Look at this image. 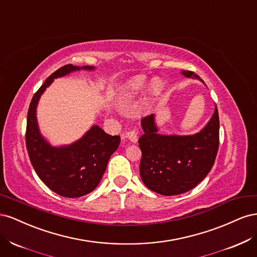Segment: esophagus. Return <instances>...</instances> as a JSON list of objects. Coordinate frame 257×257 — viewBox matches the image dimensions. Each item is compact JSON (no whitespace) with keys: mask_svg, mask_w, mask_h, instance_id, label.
I'll use <instances>...</instances> for the list:
<instances>
[{"mask_svg":"<svg viewBox=\"0 0 257 257\" xmlns=\"http://www.w3.org/2000/svg\"><path fill=\"white\" fill-rule=\"evenodd\" d=\"M125 136L127 137V139H128L131 143L135 144L137 142V134H136L135 131H128V132H126Z\"/></svg>","mask_w":257,"mask_h":257,"instance_id":"1","label":"esophagus"}]
</instances>
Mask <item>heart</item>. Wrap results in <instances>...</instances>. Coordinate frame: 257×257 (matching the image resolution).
<instances>
[{
    "instance_id": "obj_1",
    "label": "heart",
    "mask_w": 257,
    "mask_h": 257,
    "mask_svg": "<svg viewBox=\"0 0 257 257\" xmlns=\"http://www.w3.org/2000/svg\"><path fill=\"white\" fill-rule=\"evenodd\" d=\"M149 88L157 90L159 87L157 85V82H149L144 77H136L134 80H132L126 85L125 90H124L123 98L125 100L136 98L139 95H142Z\"/></svg>"
}]
</instances>
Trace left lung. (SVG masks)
Wrapping results in <instances>:
<instances>
[{"label": "left lung", "mask_w": 257, "mask_h": 257, "mask_svg": "<svg viewBox=\"0 0 257 257\" xmlns=\"http://www.w3.org/2000/svg\"><path fill=\"white\" fill-rule=\"evenodd\" d=\"M181 74L205 84L193 72L182 71ZM142 127L144 134L138 141L143 153L139 172L149 190L165 196L179 195L195 188L211 170L219 148L216 106L208 123L195 134H160L154 113L142 119Z\"/></svg>", "instance_id": "left-lung-1"}]
</instances>
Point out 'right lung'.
Instances as JSON below:
<instances>
[{"instance_id":"right-lung-1","label":"right lung","mask_w":257,"mask_h":257,"mask_svg":"<svg viewBox=\"0 0 257 257\" xmlns=\"http://www.w3.org/2000/svg\"><path fill=\"white\" fill-rule=\"evenodd\" d=\"M94 69V66L89 65L62 66L45 80L29 107L26 143L30 161L37 176L51 191L68 198L87 195L95 190L111 154L118 149L121 138L106 134L98 125H92L76 142L52 146L38 126L37 106L54 79L77 71L91 72Z\"/></svg>"}]
</instances>
